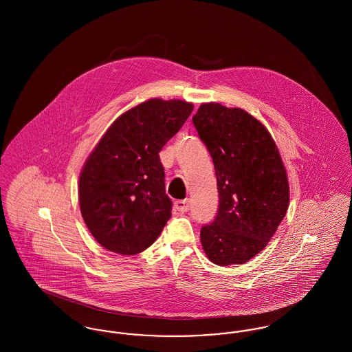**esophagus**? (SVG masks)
<instances>
[{"instance_id":"34e87169","label":"esophagus","mask_w":352,"mask_h":352,"mask_svg":"<svg viewBox=\"0 0 352 352\" xmlns=\"http://www.w3.org/2000/svg\"><path fill=\"white\" fill-rule=\"evenodd\" d=\"M174 207L177 211L179 212H187L190 210V201L188 199H184V201H177L174 203Z\"/></svg>"}]
</instances>
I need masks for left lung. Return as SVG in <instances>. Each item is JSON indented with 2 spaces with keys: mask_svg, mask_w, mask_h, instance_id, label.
Listing matches in <instances>:
<instances>
[{
  "mask_svg": "<svg viewBox=\"0 0 352 352\" xmlns=\"http://www.w3.org/2000/svg\"><path fill=\"white\" fill-rule=\"evenodd\" d=\"M218 179L219 210L201 243L220 267L244 264L263 251L289 207V181L268 129L241 108L203 102L192 116Z\"/></svg>",
  "mask_w": 352,
  "mask_h": 352,
  "instance_id": "8db88e82",
  "label": "left lung"
}]
</instances>
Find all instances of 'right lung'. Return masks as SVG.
<instances>
[{
  "label": "right lung",
  "instance_id": "obj_1",
  "mask_svg": "<svg viewBox=\"0 0 352 352\" xmlns=\"http://www.w3.org/2000/svg\"><path fill=\"white\" fill-rule=\"evenodd\" d=\"M194 109L153 98L120 115L85 160L79 206L96 241L132 256L157 240L171 217L160 151Z\"/></svg>",
  "mask_w": 352,
  "mask_h": 352
}]
</instances>
